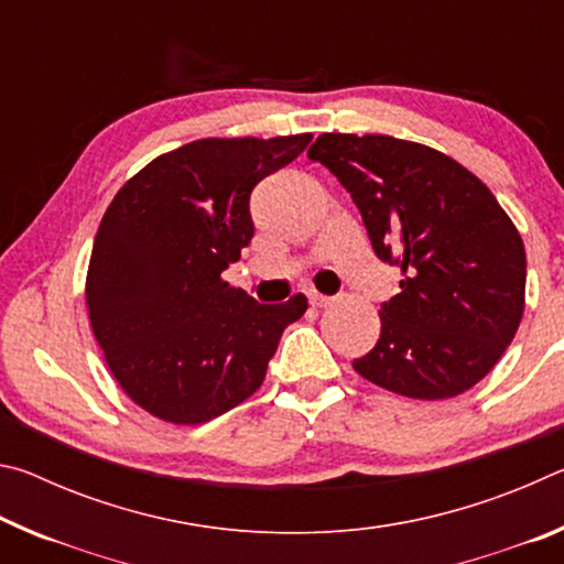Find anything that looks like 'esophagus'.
<instances>
[{"instance_id":"1","label":"esophagus","mask_w":564,"mask_h":564,"mask_svg":"<svg viewBox=\"0 0 564 564\" xmlns=\"http://www.w3.org/2000/svg\"><path fill=\"white\" fill-rule=\"evenodd\" d=\"M333 299H328V295H323V293H316V291H311L308 293V303L313 305V308H323V305H328Z\"/></svg>"}]
</instances>
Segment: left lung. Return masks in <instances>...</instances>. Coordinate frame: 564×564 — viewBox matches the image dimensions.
<instances>
[{
	"instance_id": "8db88e82",
	"label": "left lung",
	"mask_w": 564,
	"mask_h": 564,
	"mask_svg": "<svg viewBox=\"0 0 564 564\" xmlns=\"http://www.w3.org/2000/svg\"><path fill=\"white\" fill-rule=\"evenodd\" d=\"M358 206L383 263L403 273L380 305L358 373L398 395L445 400L490 373L518 333L528 259L518 228L451 156L380 133H323L308 149Z\"/></svg>"
}]
</instances>
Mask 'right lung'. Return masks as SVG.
<instances>
[{"instance_id": "right-lung-1", "label": "right lung", "mask_w": 564, "mask_h": 564, "mask_svg": "<svg viewBox=\"0 0 564 564\" xmlns=\"http://www.w3.org/2000/svg\"><path fill=\"white\" fill-rule=\"evenodd\" d=\"M311 133L202 139L151 161L113 196L94 238L87 308L117 383L166 423L198 425L261 388L308 303H256L221 273L251 243V191Z\"/></svg>"}]
</instances>
